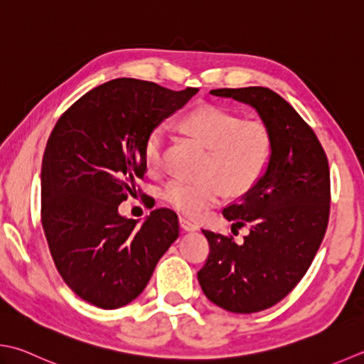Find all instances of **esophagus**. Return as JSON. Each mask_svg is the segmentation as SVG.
<instances>
[{"label": "esophagus", "mask_w": 364, "mask_h": 364, "mask_svg": "<svg viewBox=\"0 0 364 364\" xmlns=\"http://www.w3.org/2000/svg\"><path fill=\"white\" fill-rule=\"evenodd\" d=\"M180 225H181V229H184V230H188V232H194V230H197L198 229V225L196 224V223H192L191 219H188V218H180Z\"/></svg>", "instance_id": "esophagus-1"}]
</instances>
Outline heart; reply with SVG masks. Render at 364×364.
I'll return each mask as SVG.
<instances>
[{"instance_id":"obj_1","label":"heart","mask_w":364,"mask_h":364,"mask_svg":"<svg viewBox=\"0 0 364 364\" xmlns=\"http://www.w3.org/2000/svg\"><path fill=\"white\" fill-rule=\"evenodd\" d=\"M183 131L194 135L210 148L206 173L219 175L191 181L170 180L164 188V198L192 218L205 215L227 194L251 189L265 175L273 158V137L268 127L219 105H202L186 113L180 121ZM167 148V127L154 126L144 141V164L149 173H159ZM226 183H224L223 181Z\"/></svg>"}]
</instances>
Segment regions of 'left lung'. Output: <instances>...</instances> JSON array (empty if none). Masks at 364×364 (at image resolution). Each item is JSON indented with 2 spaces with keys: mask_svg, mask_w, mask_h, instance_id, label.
Instances as JSON below:
<instances>
[{
  "mask_svg": "<svg viewBox=\"0 0 364 364\" xmlns=\"http://www.w3.org/2000/svg\"><path fill=\"white\" fill-rule=\"evenodd\" d=\"M254 107L273 137L268 170L223 215L249 227L241 245L232 235L202 230L210 254L197 273L210 301L237 314L268 309L308 272L330 218V167L316 132L277 92L263 87L211 90Z\"/></svg>",
  "mask_w": 364,
  "mask_h": 364,
  "instance_id": "8db88e82",
  "label": "left lung"
}]
</instances>
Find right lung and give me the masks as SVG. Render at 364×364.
Returning <instances> with one entry per match:
<instances>
[{"label": "right lung", "instance_id": "right-lung-1", "mask_svg": "<svg viewBox=\"0 0 364 364\" xmlns=\"http://www.w3.org/2000/svg\"><path fill=\"white\" fill-rule=\"evenodd\" d=\"M196 92L115 78L56 121L42 159L41 220L56 269L87 303L117 309L135 300L178 238L175 211L153 210L137 225L118 206L141 192L148 132Z\"/></svg>", "mask_w": 364, "mask_h": 364}]
</instances>
